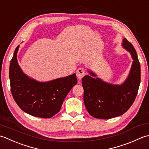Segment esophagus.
Listing matches in <instances>:
<instances>
[{
	"label": "esophagus",
	"instance_id": "1",
	"mask_svg": "<svg viewBox=\"0 0 149 149\" xmlns=\"http://www.w3.org/2000/svg\"><path fill=\"white\" fill-rule=\"evenodd\" d=\"M85 74H86V72H85L84 68H79L77 69V71H76V74H77V77L80 80L84 77Z\"/></svg>",
	"mask_w": 149,
	"mask_h": 149
}]
</instances>
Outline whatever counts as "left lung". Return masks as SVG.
<instances>
[{
    "label": "left lung",
    "instance_id": "1",
    "mask_svg": "<svg viewBox=\"0 0 149 149\" xmlns=\"http://www.w3.org/2000/svg\"><path fill=\"white\" fill-rule=\"evenodd\" d=\"M123 48L133 59L128 77L121 85H113L93 78L96 75L88 71L91 76L82 78L84 101L90 115L98 119H110L124 114L131 107L137 96L141 80L140 64L137 53L131 43L124 38Z\"/></svg>",
    "mask_w": 149,
    "mask_h": 149
}]
</instances>
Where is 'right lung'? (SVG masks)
Instances as JSON below:
<instances>
[{
  "mask_svg": "<svg viewBox=\"0 0 149 149\" xmlns=\"http://www.w3.org/2000/svg\"><path fill=\"white\" fill-rule=\"evenodd\" d=\"M19 45L10 62L11 92L19 107L31 116L49 118L58 113L63 100L77 84L75 74L40 82L29 78L20 69L17 61Z\"/></svg>",
  "mask_w": 149,
  "mask_h": 149,
  "instance_id": "add662e5",
  "label": "right lung"
}]
</instances>
